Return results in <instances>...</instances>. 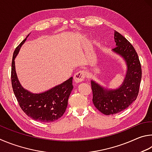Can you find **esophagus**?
Instances as JSON below:
<instances>
[{"label":"esophagus","mask_w":152,"mask_h":152,"mask_svg":"<svg viewBox=\"0 0 152 152\" xmlns=\"http://www.w3.org/2000/svg\"><path fill=\"white\" fill-rule=\"evenodd\" d=\"M86 71L82 70V71H79L77 72V73H75L74 75V80L77 83H80V82L83 81L84 80L85 77H86Z\"/></svg>","instance_id":"obj_1"}]
</instances>
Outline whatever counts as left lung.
<instances>
[{"mask_svg": "<svg viewBox=\"0 0 152 152\" xmlns=\"http://www.w3.org/2000/svg\"><path fill=\"white\" fill-rule=\"evenodd\" d=\"M114 40L116 47L112 51L123 58L127 66L123 83L118 88L110 89L91 81L93 103L100 112L107 115L126 110L136 99L142 79L141 64L134 47L115 31Z\"/></svg>", "mask_w": 152, "mask_h": 152, "instance_id": "obj_1", "label": "left lung"}]
</instances>
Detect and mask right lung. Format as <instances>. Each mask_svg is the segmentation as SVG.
Instances as JSON below:
<instances>
[{
    "mask_svg": "<svg viewBox=\"0 0 152 152\" xmlns=\"http://www.w3.org/2000/svg\"><path fill=\"white\" fill-rule=\"evenodd\" d=\"M28 36L29 34L13 53L11 68L12 89L20 108L29 118L45 123L52 122L60 118L65 112L68 99L73 88V77L39 94H34L24 88L17 77L15 60Z\"/></svg>",
    "mask_w": 152,
    "mask_h": 152,
    "instance_id": "right-lung-1",
    "label": "right lung"
}]
</instances>
